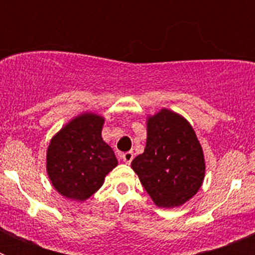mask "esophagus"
I'll list each match as a JSON object with an SVG mask.
<instances>
[{
	"instance_id": "obj_1",
	"label": "esophagus",
	"mask_w": 255,
	"mask_h": 255,
	"mask_svg": "<svg viewBox=\"0 0 255 255\" xmlns=\"http://www.w3.org/2000/svg\"><path fill=\"white\" fill-rule=\"evenodd\" d=\"M121 158H123V161L125 162V163L130 164V163H131L132 158H134V153H132V152L123 153V154H121Z\"/></svg>"
}]
</instances>
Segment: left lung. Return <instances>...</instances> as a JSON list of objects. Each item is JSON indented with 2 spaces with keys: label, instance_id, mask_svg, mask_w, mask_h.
<instances>
[{
  "label": "left lung",
  "instance_id": "left-lung-1",
  "mask_svg": "<svg viewBox=\"0 0 255 255\" xmlns=\"http://www.w3.org/2000/svg\"><path fill=\"white\" fill-rule=\"evenodd\" d=\"M132 170L153 202L173 208L197 194L204 179L203 150L184 117L163 108L148 120L145 149Z\"/></svg>",
  "mask_w": 255,
  "mask_h": 255
}]
</instances>
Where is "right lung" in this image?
<instances>
[{"label":"right lung","mask_w":255,"mask_h":255,"mask_svg":"<svg viewBox=\"0 0 255 255\" xmlns=\"http://www.w3.org/2000/svg\"><path fill=\"white\" fill-rule=\"evenodd\" d=\"M105 120L84 114L67 124L49 143L47 172L61 195L85 200L102 186L117 166L112 148L101 136Z\"/></svg>","instance_id":"1"}]
</instances>
